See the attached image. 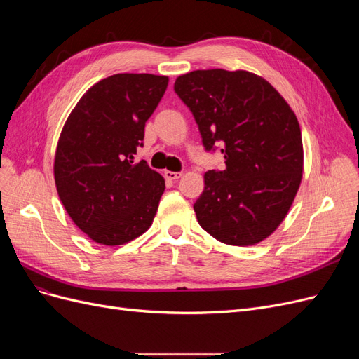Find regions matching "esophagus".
<instances>
[{"label": "esophagus", "mask_w": 359, "mask_h": 359, "mask_svg": "<svg viewBox=\"0 0 359 359\" xmlns=\"http://www.w3.org/2000/svg\"><path fill=\"white\" fill-rule=\"evenodd\" d=\"M165 177H166L168 180H170V181H177V180H180V178L182 177V173H181V172H170V170H166V172H165Z\"/></svg>", "instance_id": "1"}]
</instances>
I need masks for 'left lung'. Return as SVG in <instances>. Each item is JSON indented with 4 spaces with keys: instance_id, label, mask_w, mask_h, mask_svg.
<instances>
[{
    "instance_id": "left-lung-1",
    "label": "left lung",
    "mask_w": 359,
    "mask_h": 359,
    "mask_svg": "<svg viewBox=\"0 0 359 359\" xmlns=\"http://www.w3.org/2000/svg\"><path fill=\"white\" fill-rule=\"evenodd\" d=\"M173 90L194 116L206 151L222 147L224 170L205 173L198 222L229 245L257 244L285 220L302 178L299 123L280 93L245 70H194Z\"/></svg>"
}]
</instances>
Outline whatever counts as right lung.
<instances>
[{
	"mask_svg": "<svg viewBox=\"0 0 359 359\" xmlns=\"http://www.w3.org/2000/svg\"><path fill=\"white\" fill-rule=\"evenodd\" d=\"M168 82L149 73L109 76L82 95L62 127L53 163L57 191L95 243L121 245L153 224L165 180L135 156Z\"/></svg>",
	"mask_w": 359,
	"mask_h": 359,
	"instance_id": "obj_1",
	"label": "right lung"
}]
</instances>
